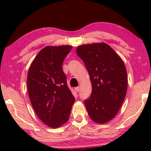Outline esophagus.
Wrapping results in <instances>:
<instances>
[{"label":"esophagus","instance_id":"esophagus-1","mask_svg":"<svg viewBox=\"0 0 151 151\" xmlns=\"http://www.w3.org/2000/svg\"><path fill=\"white\" fill-rule=\"evenodd\" d=\"M74 89H75V91H77V92H79V91H80V87H79V86L75 87V88H74Z\"/></svg>","mask_w":151,"mask_h":151}]
</instances>
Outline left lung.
Returning a JSON list of instances; mask_svg holds the SVG:
<instances>
[{
  "label": "left lung",
  "mask_w": 151,
  "mask_h": 151,
  "mask_svg": "<svg viewBox=\"0 0 151 151\" xmlns=\"http://www.w3.org/2000/svg\"><path fill=\"white\" fill-rule=\"evenodd\" d=\"M77 54L84 62L91 82V96L84 101L91 120L105 124L116 115L125 99L128 86L124 62L104 42L82 45Z\"/></svg>",
  "instance_id": "left-lung-1"
}]
</instances>
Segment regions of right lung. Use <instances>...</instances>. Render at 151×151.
Masks as SVG:
<instances>
[{
  "label": "right lung",
  "mask_w": 151,
  "mask_h": 151,
  "mask_svg": "<svg viewBox=\"0 0 151 151\" xmlns=\"http://www.w3.org/2000/svg\"><path fill=\"white\" fill-rule=\"evenodd\" d=\"M72 47L47 46L39 52L27 74L28 95L43 123L58 128L68 121L75 98L69 89L62 63Z\"/></svg>",
  "instance_id": "1"
}]
</instances>
